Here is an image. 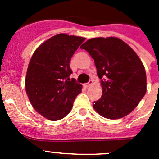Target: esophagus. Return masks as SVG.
<instances>
[{
	"instance_id": "1",
	"label": "esophagus",
	"mask_w": 159,
	"mask_h": 159,
	"mask_svg": "<svg viewBox=\"0 0 159 159\" xmlns=\"http://www.w3.org/2000/svg\"><path fill=\"white\" fill-rule=\"evenodd\" d=\"M92 84H93V81H92V80H90V81H89L87 83L85 84V86H86V87H89V86H91Z\"/></svg>"
}]
</instances>
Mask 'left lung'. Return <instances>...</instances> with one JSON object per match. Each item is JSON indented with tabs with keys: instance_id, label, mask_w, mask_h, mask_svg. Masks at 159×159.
I'll use <instances>...</instances> for the list:
<instances>
[{
	"instance_id": "8db88e82",
	"label": "left lung",
	"mask_w": 159,
	"mask_h": 159,
	"mask_svg": "<svg viewBox=\"0 0 159 159\" xmlns=\"http://www.w3.org/2000/svg\"><path fill=\"white\" fill-rule=\"evenodd\" d=\"M81 48L94 59L101 79L102 94L94 110L110 120L132 112L146 92L145 68L135 52L116 37L90 39Z\"/></svg>"
}]
</instances>
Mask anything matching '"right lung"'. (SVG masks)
Segmentation results:
<instances>
[{"mask_svg": "<svg viewBox=\"0 0 159 159\" xmlns=\"http://www.w3.org/2000/svg\"><path fill=\"white\" fill-rule=\"evenodd\" d=\"M86 39L59 34L43 43L32 56L26 77V91L37 112L59 120L70 112L82 86L70 80L69 62Z\"/></svg>", "mask_w": 159, "mask_h": 159, "instance_id": "right-lung-1", "label": "right lung"}]
</instances>
